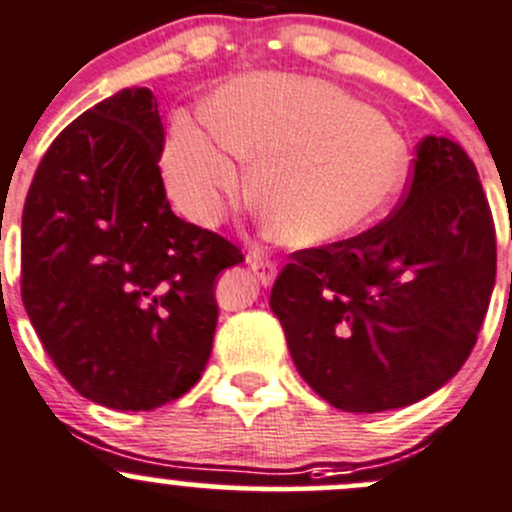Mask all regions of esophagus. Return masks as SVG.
<instances>
[{"label":"esophagus","instance_id":"34e87169","mask_svg":"<svg viewBox=\"0 0 512 512\" xmlns=\"http://www.w3.org/2000/svg\"><path fill=\"white\" fill-rule=\"evenodd\" d=\"M246 263H249V268L254 271V276L258 278L261 286H271L273 278H276L278 273V263L273 261V258H268L261 249H251L249 254H246Z\"/></svg>","mask_w":512,"mask_h":512}]
</instances>
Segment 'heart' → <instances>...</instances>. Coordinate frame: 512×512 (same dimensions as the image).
Segmentation results:
<instances>
[{"label": "heart", "mask_w": 512, "mask_h": 512, "mask_svg": "<svg viewBox=\"0 0 512 512\" xmlns=\"http://www.w3.org/2000/svg\"><path fill=\"white\" fill-rule=\"evenodd\" d=\"M211 123L177 118L162 179L187 219L212 226L244 192L288 246L313 249L370 226L402 192L409 147L397 128L328 81L249 73L209 105Z\"/></svg>", "instance_id": "obj_1"}]
</instances>
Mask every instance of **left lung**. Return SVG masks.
<instances>
[{
    "label": "left lung",
    "instance_id": "1",
    "mask_svg": "<svg viewBox=\"0 0 512 512\" xmlns=\"http://www.w3.org/2000/svg\"><path fill=\"white\" fill-rule=\"evenodd\" d=\"M291 258L271 310L313 392L360 414L429 397L471 355L495 286V226L476 165L458 142L426 135L387 219Z\"/></svg>",
    "mask_w": 512,
    "mask_h": 512
}]
</instances>
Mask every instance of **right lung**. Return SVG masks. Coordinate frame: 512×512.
Returning a JSON list of instances; mask_svg holds the SVG:
<instances>
[{
  "label": "right lung",
  "instance_id": "1",
  "mask_svg": "<svg viewBox=\"0 0 512 512\" xmlns=\"http://www.w3.org/2000/svg\"><path fill=\"white\" fill-rule=\"evenodd\" d=\"M162 147L152 91L123 88L51 142L21 214L31 325L81 397L120 412H150L199 382L217 330L214 283L244 261L172 212Z\"/></svg>",
  "mask_w": 512,
  "mask_h": 512
}]
</instances>
